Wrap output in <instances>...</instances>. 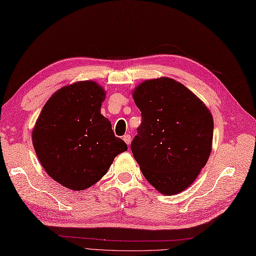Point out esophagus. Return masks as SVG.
Returning <instances> with one entry per match:
<instances>
[{"mask_svg":"<svg viewBox=\"0 0 256 256\" xmlns=\"http://www.w3.org/2000/svg\"><path fill=\"white\" fill-rule=\"evenodd\" d=\"M122 139H124V142L127 143V146H129L130 142H132V136H130V134H124V136H122Z\"/></svg>","mask_w":256,"mask_h":256,"instance_id":"34e87169","label":"esophagus"}]
</instances>
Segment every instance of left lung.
Segmentation results:
<instances>
[{
	"label": "left lung",
	"mask_w": 256,
	"mask_h": 256,
	"mask_svg": "<svg viewBox=\"0 0 256 256\" xmlns=\"http://www.w3.org/2000/svg\"><path fill=\"white\" fill-rule=\"evenodd\" d=\"M134 100L142 122L130 148L143 176L163 194L182 192L210 158L212 114L188 88L166 77L140 84Z\"/></svg>",
	"instance_id": "1"
}]
</instances>
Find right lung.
Wrapping results in <instances>:
<instances>
[{
    "instance_id": "obj_1",
    "label": "right lung",
    "mask_w": 256,
    "mask_h": 256,
    "mask_svg": "<svg viewBox=\"0 0 256 256\" xmlns=\"http://www.w3.org/2000/svg\"><path fill=\"white\" fill-rule=\"evenodd\" d=\"M105 92L93 81L56 91L34 124L32 143L41 165L62 186L84 190L98 182L127 144L101 114Z\"/></svg>"
}]
</instances>
